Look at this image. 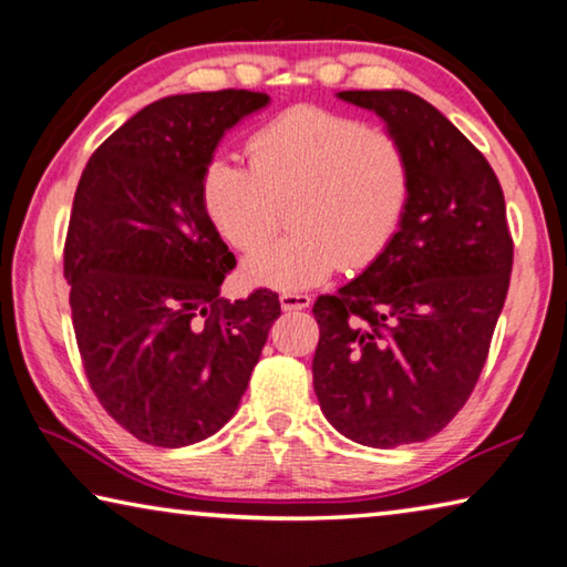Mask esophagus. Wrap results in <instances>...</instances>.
<instances>
[{"label":"esophagus","mask_w":567,"mask_h":567,"mask_svg":"<svg viewBox=\"0 0 567 567\" xmlns=\"http://www.w3.org/2000/svg\"><path fill=\"white\" fill-rule=\"evenodd\" d=\"M278 301H281V309L284 311H303L311 306V296L309 293H293V291H284L278 296Z\"/></svg>","instance_id":"1"}]
</instances>
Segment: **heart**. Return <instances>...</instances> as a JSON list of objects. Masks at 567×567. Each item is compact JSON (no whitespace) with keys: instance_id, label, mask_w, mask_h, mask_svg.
<instances>
[{"instance_id":"1","label":"heart","mask_w":567,"mask_h":567,"mask_svg":"<svg viewBox=\"0 0 567 567\" xmlns=\"http://www.w3.org/2000/svg\"><path fill=\"white\" fill-rule=\"evenodd\" d=\"M250 165L216 155L203 171V206L226 244L252 250L292 206L295 234L250 254L244 278L301 291L341 266L361 271L392 244L410 210L414 163L394 133L301 105L248 141Z\"/></svg>"}]
</instances>
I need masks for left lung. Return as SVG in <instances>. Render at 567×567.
Returning a JSON list of instances; mask_svg holds the SVG:
<instances>
[{"instance_id": "obj_1", "label": "left lung", "mask_w": 567, "mask_h": 567, "mask_svg": "<svg viewBox=\"0 0 567 567\" xmlns=\"http://www.w3.org/2000/svg\"><path fill=\"white\" fill-rule=\"evenodd\" d=\"M406 145L414 193L364 274L319 296L313 392L367 447L424 442L452 422L485 367L513 271L495 171L437 107L406 90H344Z\"/></svg>"}]
</instances>
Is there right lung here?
<instances>
[{
	"instance_id": "right-lung-1",
	"label": "right lung",
	"mask_w": 567,
	"mask_h": 567,
	"mask_svg": "<svg viewBox=\"0 0 567 567\" xmlns=\"http://www.w3.org/2000/svg\"><path fill=\"white\" fill-rule=\"evenodd\" d=\"M250 90L171 95L102 143L74 190L64 278L92 392L141 442L185 447L238 410L278 296L220 299L236 258L203 206V171Z\"/></svg>"
}]
</instances>
